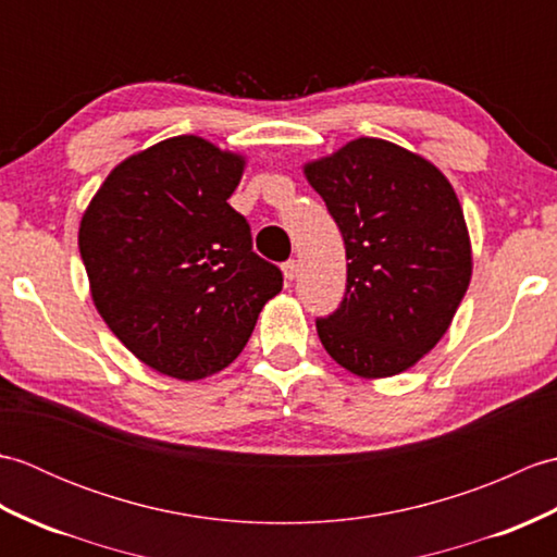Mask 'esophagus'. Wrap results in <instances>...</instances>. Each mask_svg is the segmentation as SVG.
<instances>
[{
  "instance_id": "1",
  "label": "esophagus",
  "mask_w": 557,
  "mask_h": 557,
  "mask_svg": "<svg viewBox=\"0 0 557 557\" xmlns=\"http://www.w3.org/2000/svg\"><path fill=\"white\" fill-rule=\"evenodd\" d=\"M297 270H299V263L294 258H289L287 263H282V272H285V280L292 282L294 277H297Z\"/></svg>"
}]
</instances>
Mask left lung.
I'll list each match as a JSON object with an SVG mask.
<instances>
[{
    "label": "left lung",
    "mask_w": 557,
    "mask_h": 557,
    "mask_svg": "<svg viewBox=\"0 0 557 557\" xmlns=\"http://www.w3.org/2000/svg\"><path fill=\"white\" fill-rule=\"evenodd\" d=\"M347 251V289L318 337L361 377L407 371L441 339L471 280L459 200L443 172L381 138L306 164Z\"/></svg>",
    "instance_id": "left-lung-1"
}]
</instances>
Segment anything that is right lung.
Returning a JSON list of instances; mask_svg holds the SVG:
<instances>
[{
	"label": "right lung",
	"instance_id": "right-lung-1",
	"mask_svg": "<svg viewBox=\"0 0 557 557\" xmlns=\"http://www.w3.org/2000/svg\"><path fill=\"white\" fill-rule=\"evenodd\" d=\"M244 158L174 136L110 172L81 220L92 301L128 351L164 375L198 381L251 337L282 270L253 251L227 198Z\"/></svg>",
	"mask_w": 557,
	"mask_h": 557
}]
</instances>
